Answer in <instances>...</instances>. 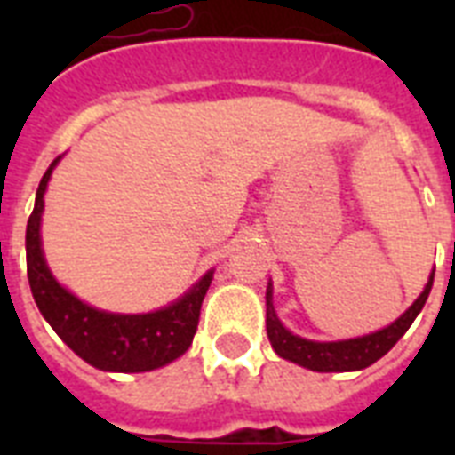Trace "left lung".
Wrapping results in <instances>:
<instances>
[{"label":"left lung","mask_w":455,"mask_h":455,"mask_svg":"<svg viewBox=\"0 0 455 455\" xmlns=\"http://www.w3.org/2000/svg\"><path fill=\"white\" fill-rule=\"evenodd\" d=\"M435 271L430 281L420 292V298L411 304L409 311L396 318L395 323L382 328L378 332L363 335V338L342 339V342H311V339L298 338L291 331H285L283 323L276 318L274 304H271V285L267 288V335L271 339V347L278 356L299 363V366L318 371V373H345V371H361L371 366L378 359H382L392 347L399 342L403 332L409 331L411 323L416 321L420 309L427 302V295L432 291Z\"/></svg>","instance_id":"8db88e82"}]
</instances>
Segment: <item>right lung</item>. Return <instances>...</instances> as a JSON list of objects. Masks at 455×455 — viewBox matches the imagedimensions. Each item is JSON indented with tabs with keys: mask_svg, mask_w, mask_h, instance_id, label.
<instances>
[{
	"mask_svg": "<svg viewBox=\"0 0 455 455\" xmlns=\"http://www.w3.org/2000/svg\"><path fill=\"white\" fill-rule=\"evenodd\" d=\"M49 164L39 181L35 210L28 220L25 231V252H28V281L32 298L37 302L42 316L49 321L59 338L73 349L80 359L101 371L113 373H144L170 363L191 347L198 328L200 304L212 283V271L200 278L191 292L151 314H108L70 295L56 283L46 267L39 241V220L44 210L46 181L52 177L53 164Z\"/></svg>",
	"mask_w": 455,
	"mask_h": 455,
	"instance_id": "add662e5",
	"label": "right lung"
}]
</instances>
